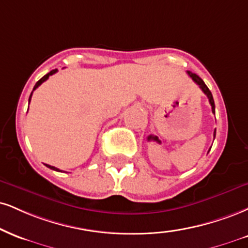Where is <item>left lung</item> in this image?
I'll return each instance as SVG.
<instances>
[{"mask_svg":"<svg viewBox=\"0 0 248 248\" xmlns=\"http://www.w3.org/2000/svg\"><path fill=\"white\" fill-rule=\"evenodd\" d=\"M187 74H188V76L192 78L194 82L196 83L200 86V89H201L202 91H203V93L207 95L208 99H209V103L211 105V111H213V113H215V101H214V98H213V94H211V92L209 89H208V86L204 84V82L202 80L201 77H199L196 74H193L192 71H187ZM215 136H216V130L214 132V140H215Z\"/></svg>","mask_w":248,"mask_h":248,"instance_id":"obj_1","label":"left lung"}]
</instances>
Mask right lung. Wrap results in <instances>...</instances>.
I'll list each match as a JSON object with an SVG mask.
<instances>
[{
  "instance_id": "add662e5",
  "label": "right lung",
  "mask_w": 248,
  "mask_h": 248,
  "mask_svg": "<svg viewBox=\"0 0 248 248\" xmlns=\"http://www.w3.org/2000/svg\"><path fill=\"white\" fill-rule=\"evenodd\" d=\"M56 71H58V69H54V70L49 71V73H48V74H46V75H45V76L43 77V78H40V79H39V80H38V82H37V83H35V85H34V88H33V91L35 90V89H37V88H38V86H39V85H41V84H43V83L45 82V80H47V79H48V77H49L50 75H53V74H55V73H56ZM33 91H32V92H31V94H30V98H29V103H30V100H31V97H32V93H33ZM45 165H46V166H47V168H49V169L54 170V171H58V172H62V171H60V170H59V169H56V168H54V166H50V165H48V164H45Z\"/></svg>"
}]
</instances>
